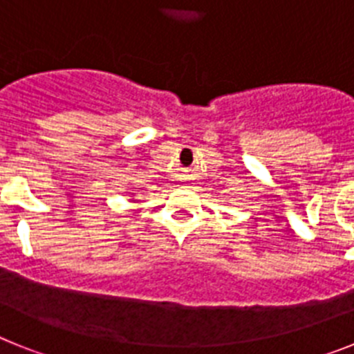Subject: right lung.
I'll return each mask as SVG.
<instances>
[{"label":"right lung","mask_w":354,"mask_h":354,"mask_svg":"<svg viewBox=\"0 0 354 354\" xmlns=\"http://www.w3.org/2000/svg\"><path fill=\"white\" fill-rule=\"evenodd\" d=\"M129 196H134V193H131V195Z\"/></svg>","instance_id":"add662e5"}]
</instances>
